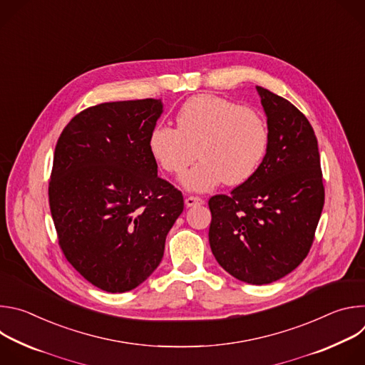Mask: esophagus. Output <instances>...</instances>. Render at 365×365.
<instances>
[{
  "mask_svg": "<svg viewBox=\"0 0 365 365\" xmlns=\"http://www.w3.org/2000/svg\"><path fill=\"white\" fill-rule=\"evenodd\" d=\"M205 200L199 196H187L185 199V205L189 207V206H196V205H202Z\"/></svg>",
  "mask_w": 365,
  "mask_h": 365,
  "instance_id": "esophagus-1",
  "label": "esophagus"
}]
</instances>
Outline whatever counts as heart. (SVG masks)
<instances>
[{
	"mask_svg": "<svg viewBox=\"0 0 365 365\" xmlns=\"http://www.w3.org/2000/svg\"><path fill=\"white\" fill-rule=\"evenodd\" d=\"M178 128L153 127L148 148L168 173L179 175L202 158L182 182L192 190H210L225 180L241 185L262 166L269 150V128L255 110L222 96L189 98L176 114Z\"/></svg>",
	"mask_w": 365,
	"mask_h": 365,
	"instance_id": "obj_1",
	"label": "heart"
}]
</instances>
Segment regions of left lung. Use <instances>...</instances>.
<instances>
[{
  "label": "left lung",
  "instance_id": "1",
  "mask_svg": "<svg viewBox=\"0 0 365 365\" xmlns=\"http://www.w3.org/2000/svg\"><path fill=\"white\" fill-rule=\"evenodd\" d=\"M267 115L266 158L231 195H215L210 244L220 266L250 284L292 273L315 240L325 189L318 140L287 99L257 86Z\"/></svg>",
  "mask_w": 365,
  "mask_h": 365
}]
</instances>
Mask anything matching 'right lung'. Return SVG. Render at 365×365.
Wrapping results in <instances>:
<instances>
[{
  "label": "right lung",
  "instance_id": "right-lung-1",
  "mask_svg": "<svg viewBox=\"0 0 365 365\" xmlns=\"http://www.w3.org/2000/svg\"><path fill=\"white\" fill-rule=\"evenodd\" d=\"M160 99L103 102L75 115L53 155L48 205L73 269L110 293L141 284L160 264L183 196L158 176L148 135Z\"/></svg>",
  "mask_w": 365,
  "mask_h": 365
}]
</instances>
